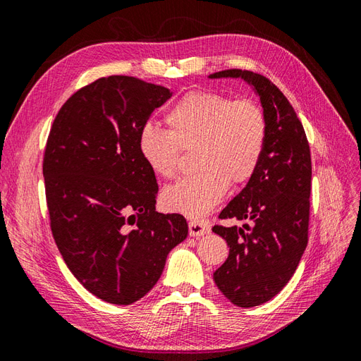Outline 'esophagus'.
<instances>
[{
    "instance_id": "esophagus-1",
    "label": "esophagus",
    "mask_w": 361,
    "mask_h": 361,
    "mask_svg": "<svg viewBox=\"0 0 361 361\" xmlns=\"http://www.w3.org/2000/svg\"><path fill=\"white\" fill-rule=\"evenodd\" d=\"M211 232V227L203 220H191L190 221V235L191 236H203Z\"/></svg>"
}]
</instances>
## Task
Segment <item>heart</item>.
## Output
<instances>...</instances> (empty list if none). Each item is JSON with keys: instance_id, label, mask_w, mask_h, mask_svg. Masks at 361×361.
I'll return each mask as SVG.
<instances>
[{"instance_id": "heart-1", "label": "heart", "mask_w": 361, "mask_h": 361, "mask_svg": "<svg viewBox=\"0 0 361 361\" xmlns=\"http://www.w3.org/2000/svg\"><path fill=\"white\" fill-rule=\"evenodd\" d=\"M169 130L146 123L138 133V154L152 173L174 178L180 150L197 147L200 173L167 187L161 194L167 211L202 216L223 199L228 180L253 176L267 143V118L248 99L233 101L214 92L185 94L166 116Z\"/></svg>"}]
</instances>
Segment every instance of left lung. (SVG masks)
Here are the masks:
<instances>
[{"mask_svg": "<svg viewBox=\"0 0 361 361\" xmlns=\"http://www.w3.org/2000/svg\"><path fill=\"white\" fill-rule=\"evenodd\" d=\"M207 78L243 80L259 97L267 118V143L257 170L218 215L248 220L251 226L212 227L231 248L214 272L216 288L238 307H255L286 286L307 247L310 149L286 96L265 76L228 69Z\"/></svg>", "mask_w": 361, "mask_h": 361, "instance_id": "left-lung-1", "label": "left lung"}]
</instances>
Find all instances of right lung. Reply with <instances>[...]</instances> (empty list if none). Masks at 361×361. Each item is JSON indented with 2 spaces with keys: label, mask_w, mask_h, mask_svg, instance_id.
<instances>
[{
  "label": "right lung",
  "mask_w": 361,
  "mask_h": 361,
  "mask_svg": "<svg viewBox=\"0 0 361 361\" xmlns=\"http://www.w3.org/2000/svg\"><path fill=\"white\" fill-rule=\"evenodd\" d=\"M170 89L134 76L101 78L59 111L43 159L51 231L68 268L99 300L128 305L157 285L188 236L180 214L157 212L155 173L138 133Z\"/></svg>",
  "instance_id": "obj_1"
}]
</instances>
